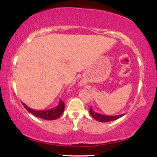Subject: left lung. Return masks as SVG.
I'll list each match as a JSON object with an SVG mask.
<instances>
[{
    "label": "left lung",
    "mask_w": 157,
    "mask_h": 157,
    "mask_svg": "<svg viewBox=\"0 0 157 157\" xmlns=\"http://www.w3.org/2000/svg\"><path fill=\"white\" fill-rule=\"evenodd\" d=\"M89 112H90V114L91 115V117H92L94 120L102 122H110V121H113V120H117V119L123 116V115H125V113H123V114H120V115H116V116H108V115H103V114H101V113L95 112L91 107H90Z\"/></svg>",
    "instance_id": "8db88e82"
}]
</instances>
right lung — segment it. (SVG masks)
I'll list each match as a JSON object with an SVG mask.
<instances>
[{
    "label": "right lung",
    "mask_w": 157,
    "mask_h": 157,
    "mask_svg": "<svg viewBox=\"0 0 157 157\" xmlns=\"http://www.w3.org/2000/svg\"><path fill=\"white\" fill-rule=\"evenodd\" d=\"M22 104L24 106L25 109H26L29 112L31 113L32 114H33L34 116L46 120H53L60 117L61 115H62V113H63L65 107L64 102L61 100H60V101L58 102V105L56 106V107L51 109L44 110V111H37V110L32 109L31 108L28 107V106L25 105L23 102H22Z\"/></svg>",
    "instance_id": "1"
}]
</instances>
